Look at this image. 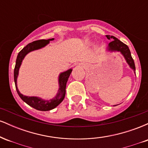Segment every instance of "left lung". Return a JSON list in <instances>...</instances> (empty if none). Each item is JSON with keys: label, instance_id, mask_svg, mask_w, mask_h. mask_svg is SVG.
<instances>
[{"label": "left lung", "instance_id": "8db88e82", "mask_svg": "<svg viewBox=\"0 0 148 148\" xmlns=\"http://www.w3.org/2000/svg\"><path fill=\"white\" fill-rule=\"evenodd\" d=\"M107 38L108 40L110 39H113V40L108 44V50L110 51H118L121 52L125 57V60H127V62L130 66L131 68H132L135 72L136 67L135 64H134V59L132 58V55H131V52L129 47L127 45L124 44L123 42L119 40L118 38L114 36H111V35H106Z\"/></svg>", "mask_w": 148, "mask_h": 148}]
</instances>
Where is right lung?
I'll return each mask as SVG.
<instances>
[{"instance_id": "right-lung-1", "label": "right lung", "mask_w": 148, "mask_h": 148, "mask_svg": "<svg viewBox=\"0 0 148 148\" xmlns=\"http://www.w3.org/2000/svg\"><path fill=\"white\" fill-rule=\"evenodd\" d=\"M54 39H49V40H40L37 41H34L31 43H29L28 45H26L22 50L18 53L17 58H16V64H15L14 70V79L15 83V86H16V90L17 91L18 95H19L21 99L25 101L27 104H28L35 109L39 110L42 111H50V110L53 109L57 106H58L60 103L62 102V100L64 99V96H65V88L66 84H67V80H68L69 76H70L71 72L72 69H70L66 72L61 73L59 76V88L58 93L53 99L51 100H44L41 98L37 97H27L24 96L20 93L18 91L17 85H16V79L18 74V69H19L20 66H21V62L23 59L24 58L28 53H29L32 51L37 50V49H41L44 47L47 44L49 43V41L53 40Z\"/></svg>"}]
</instances>
